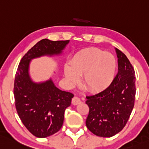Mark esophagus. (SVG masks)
Listing matches in <instances>:
<instances>
[{"label": "esophagus", "instance_id": "34e87169", "mask_svg": "<svg viewBox=\"0 0 149 149\" xmlns=\"http://www.w3.org/2000/svg\"><path fill=\"white\" fill-rule=\"evenodd\" d=\"M80 103H81V100L79 98H78L77 96H74L72 98V103L73 105H78Z\"/></svg>", "mask_w": 149, "mask_h": 149}]
</instances>
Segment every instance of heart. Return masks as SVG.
<instances>
[{"label":"heart","instance_id":"b5f03b06","mask_svg":"<svg viewBox=\"0 0 149 149\" xmlns=\"http://www.w3.org/2000/svg\"><path fill=\"white\" fill-rule=\"evenodd\" d=\"M114 56L100 49H92L76 54L71 61V68H65V76L71 84H76L84 76V86L92 91L104 88L116 72Z\"/></svg>","mask_w":149,"mask_h":149}]
</instances>
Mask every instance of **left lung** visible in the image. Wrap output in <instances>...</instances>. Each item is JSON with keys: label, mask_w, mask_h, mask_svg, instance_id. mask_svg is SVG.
<instances>
[{"label": "left lung", "mask_w": 149, "mask_h": 149, "mask_svg": "<svg viewBox=\"0 0 149 149\" xmlns=\"http://www.w3.org/2000/svg\"><path fill=\"white\" fill-rule=\"evenodd\" d=\"M118 71L109 87L87 95L89 113L87 128L101 137H111L126 126L134 106L136 96L135 71L126 56L116 48Z\"/></svg>", "instance_id": "obj_1"}]
</instances>
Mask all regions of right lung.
Masks as SVG:
<instances>
[{
    "label": "right lung",
    "instance_id": "obj_1",
    "mask_svg": "<svg viewBox=\"0 0 149 149\" xmlns=\"http://www.w3.org/2000/svg\"><path fill=\"white\" fill-rule=\"evenodd\" d=\"M68 43V40H40L23 56L15 73V109L23 125L38 138L50 136L61 129L64 112L74 95L58 88L51 79L33 82L29 76L30 62L40 56L61 54Z\"/></svg>",
    "mask_w": 149,
    "mask_h": 149
}]
</instances>
